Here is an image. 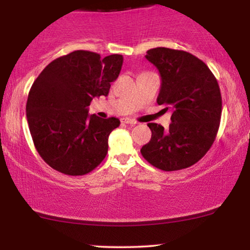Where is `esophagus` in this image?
I'll use <instances>...</instances> for the list:
<instances>
[{
    "mask_svg": "<svg viewBox=\"0 0 250 250\" xmlns=\"http://www.w3.org/2000/svg\"><path fill=\"white\" fill-rule=\"evenodd\" d=\"M121 121L123 123H125V125H137V121H135V120H133V119H128V117H125V119H122Z\"/></svg>",
    "mask_w": 250,
    "mask_h": 250,
    "instance_id": "esophagus-1",
    "label": "esophagus"
}]
</instances>
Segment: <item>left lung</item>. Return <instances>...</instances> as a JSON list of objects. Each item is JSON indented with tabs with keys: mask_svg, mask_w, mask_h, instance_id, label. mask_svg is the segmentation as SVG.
Returning a JSON list of instances; mask_svg holds the SVG:
<instances>
[{
	"mask_svg": "<svg viewBox=\"0 0 250 250\" xmlns=\"http://www.w3.org/2000/svg\"><path fill=\"white\" fill-rule=\"evenodd\" d=\"M146 59L161 76L157 103L168 105V130L148 123L151 139L141 154L154 167L180 170L200 161L214 143L220 127L222 99L216 79L205 62L183 50L154 48Z\"/></svg>",
	"mask_w": 250,
	"mask_h": 250,
	"instance_id": "1",
	"label": "left lung"
}]
</instances>
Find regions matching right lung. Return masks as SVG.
<instances>
[{
	"label": "right lung",
	"instance_id": "add662e5",
	"mask_svg": "<svg viewBox=\"0 0 250 250\" xmlns=\"http://www.w3.org/2000/svg\"><path fill=\"white\" fill-rule=\"evenodd\" d=\"M122 63L119 54L102 59L76 50L50 62L34 81L25 107L28 125L36 150L53 169L79 176L103 161L120 120L89 115L88 107L94 97L108 95Z\"/></svg>",
	"mask_w": 250,
	"mask_h": 250
}]
</instances>
